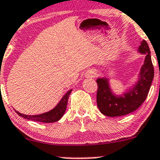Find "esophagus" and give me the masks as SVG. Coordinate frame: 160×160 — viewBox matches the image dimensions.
<instances>
[{"instance_id":"1","label":"esophagus","mask_w":160,"mask_h":160,"mask_svg":"<svg viewBox=\"0 0 160 160\" xmlns=\"http://www.w3.org/2000/svg\"><path fill=\"white\" fill-rule=\"evenodd\" d=\"M90 76L91 77H95V76H96V73H95V72H91Z\"/></svg>"}]
</instances>
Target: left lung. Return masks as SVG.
<instances>
[{
  "mask_svg": "<svg viewBox=\"0 0 160 160\" xmlns=\"http://www.w3.org/2000/svg\"><path fill=\"white\" fill-rule=\"evenodd\" d=\"M139 52L145 54V60L141 67L138 81L129 92L118 96L112 92L106 78H98L96 102L99 111L108 117L125 115L138 109L145 101L154 77L150 48L145 40L140 42Z\"/></svg>",
  "mask_w": 160,
  "mask_h": 160,
  "instance_id": "left-lung-1",
  "label": "left lung"
}]
</instances>
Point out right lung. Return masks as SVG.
<instances>
[{
  "instance_id": "add662e5",
  "label": "right lung",
  "mask_w": 160,
  "mask_h": 160,
  "mask_svg": "<svg viewBox=\"0 0 160 160\" xmlns=\"http://www.w3.org/2000/svg\"><path fill=\"white\" fill-rule=\"evenodd\" d=\"M72 89H70L67 93L64 95L62 97V99H61V101L59 102L58 104L53 109H52L51 111L48 112H45V113L40 114V115H23V114L20 113L19 112L16 111L18 115L24 118L28 119V120L34 121V122H43V123H52V122H55L59 121L61 118V117L64 115V112H65L67 105H68V98H69L70 94H71Z\"/></svg>"
}]
</instances>
